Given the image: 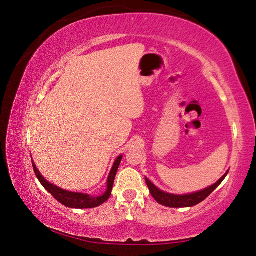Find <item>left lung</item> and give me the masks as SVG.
Listing matches in <instances>:
<instances>
[{"label": "left lung", "mask_w": 256, "mask_h": 256, "mask_svg": "<svg viewBox=\"0 0 256 256\" xmlns=\"http://www.w3.org/2000/svg\"><path fill=\"white\" fill-rule=\"evenodd\" d=\"M228 173V171L224 174L218 182L214 184L212 186H210V187H208L202 191L191 193V194H184V196H176L164 191H161L152 182H150L148 178L145 177V180L147 184V187L150 189V194L159 204L164 205L166 207H172V208H182V207H192L200 204V202H203L207 196H210V193L216 188H218V186L223 182L224 178L226 177Z\"/></svg>", "instance_id": "1"}]
</instances>
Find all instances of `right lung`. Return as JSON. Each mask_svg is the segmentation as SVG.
Segmentation results:
<instances>
[{"mask_svg":"<svg viewBox=\"0 0 256 256\" xmlns=\"http://www.w3.org/2000/svg\"><path fill=\"white\" fill-rule=\"evenodd\" d=\"M122 158V154H120V156L116 158L114 164L112 166L111 172L109 174V177H108L106 191L104 192V194H102V196H90V194H84V193L70 192V191H66L64 189H60V188L56 187V186H54L51 182H49L48 180H44V176L37 170V168H36V166H35L33 161H32V164H33L34 172H35V174L38 178V180L40 182V184L44 186V188L47 190L54 198L58 200L60 204H63L66 207L82 209V208L98 207L102 204H104V202H106L108 200H109V198L111 196V192H112L116 172H118V168L120 166Z\"/></svg>","mask_w":256,"mask_h":256,"instance_id":"add662e5","label":"right lung"}]
</instances>
